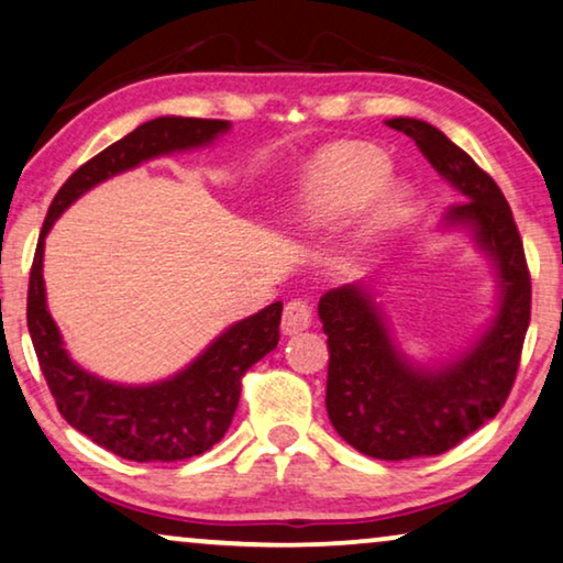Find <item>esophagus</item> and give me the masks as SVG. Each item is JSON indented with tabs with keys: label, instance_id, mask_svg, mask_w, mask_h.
Listing matches in <instances>:
<instances>
[{
	"label": "esophagus",
	"instance_id": "34e87169",
	"mask_svg": "<svg viewBox=\"0 0 563 563\" xmlns=\"http://www.w3.org/2000/svg\"><path fill=\"white\" fill-rule=\"evenodd\" d=\"M313 317V303L309 298H290L286 303V311H283V332L286 334H298L303 329L311 327Z\"/></svg>",
	"mask_w": 563,
	"mask_h": 563
}]
</instances>
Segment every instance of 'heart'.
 Listing matches in <instances>:
<instances>
[{
    "label": "heart",
    "mask_w": 563,
    "mask_h": 563,
    "mask_svg": "<svg viewBox=\"0 0 563 563\" xmlns=\"http://www.w3.org/2000/svg\"><path fill=\"white\" fill-rule=\"evenodd\" d=\"M388 164L373 146L334 144L311 164L306 219L317 227L342 221L380 190Z\"/></svg>",
    "instance_id": "obj_1"
}]
</instances>
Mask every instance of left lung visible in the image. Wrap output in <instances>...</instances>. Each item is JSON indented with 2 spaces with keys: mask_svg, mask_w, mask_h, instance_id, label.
Instances as JSON below:
<instances>
[{
  "mask_svg": "<svg viewBox=\"0 0 563 563\" xmlns=\"http://www.w3.org/2000/svg\"><path fill=\"white\" fill-rule=\"evenodd\" d=\"M440 175L468 200L445 219L471 223L478 244L497 260L501 309L489 332L445 371H415L388 340L380 313L360 286L321 296L327 334V415L355 451L380 461H407L451 451L497 417L512 391L530 324V269L512 208L499 185L443 131L424 120L394 118Z\"/></svg>",
  "mask_w": 563,
  "mask_h": 563,
  "instance_id": "8db88e82",
  "label": "left lung"
}]
</instances>
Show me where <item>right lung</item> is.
I'll list each match as a JSON object with an SVG mask.
<instances>
[{
	"label": "right lung",
	"mask_w": 563,
	"mask_h": 563,
	"mask_svg": "<svg viewBox=\"0 0 563 563\" xmlns=\"http://www.w3.org/2000/svg\"><path fill=\"white\" fill-rule=\"evenodd\" d=\"M227 120L154 118L81 164L51 200L27 283V329L58 411L104 451L136 463H172L200 455L227 434L242 396V378L280 340L283 303L275 301L221 334L190 368L156 386H115L74 365L46 309L43 239L81 192L152 156L208 144Z\"/></svg>",
	"instance_id": "1"
}]
</instances>
